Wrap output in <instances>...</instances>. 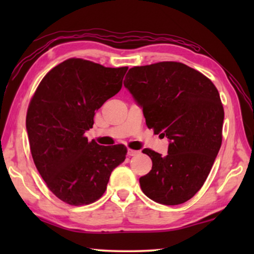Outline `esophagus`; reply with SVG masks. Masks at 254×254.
Returning a JSON list of instances; mask_svg holds the SVG:
<instances>
[{
	"label": "esophagus",
	"instance_id": "34e87169",
	"mask_svg": "<svg viewBox=\"0 0 254 254\" xmlns=\"http://www.w3.org/2000/svg\"><path fill=\"white\" fill-rule=\"evenodd\" d=\"M137 153H139V151H136V150H132V149H128L127 150V156H130V157L136 156Z\"/></svg>",
	"mask_w": 254,
	"mask_h": 254
}]
</instances>
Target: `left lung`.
<instances>
[{
	"instance_id": "8db88e82",
	"label": "left lung",
	"mask_w": 254,
	"mask_h": 254,
	"mask_svg": "<svg viewBox=\"0 0 254 254\" xmlns=\"http://www.w3.org/2000/svg\"><path fill=\"white\" fill-rule=\"evenodd\" d=\"M124 86L142 107L145 123L168 137V154L143 149L152 169L140 178L150 199L178 205L203 186L222 144L224 110L214 84L176 62L131 68Z\"/></svg>"
}]
</instances>
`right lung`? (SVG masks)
Wrapping results in <instances>:
<instances>
[{"label": "right lung", "instance_id": "right-lung-1", "mask_svg": "<svg viewBox=\"0 0 254 254\" xmlns=\"http://www.w3.org/2000/svg\"><path fill=\"white\" fill-rule=\"evenodd\" d=\"M127 70L67 59L44 77L31 98L25 124L34 165L67 204L97 200L112 171L126 160L123 144L104 147L84 134L93 127L95 111L120 92Z\"/></svg>", "mask_w": 254, "mask_h": 254}]
</instances>
